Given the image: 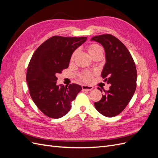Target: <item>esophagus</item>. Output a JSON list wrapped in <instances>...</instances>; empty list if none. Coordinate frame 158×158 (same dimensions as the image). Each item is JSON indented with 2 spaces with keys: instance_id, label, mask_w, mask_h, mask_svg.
<instances>
[{
  "instance_id": "esophagus-1",
  "label": "esophagus",
  "mask_w": 158,
  "mask_h": 158,
  "mask_svg": "<svg viewBox=\"0 0 158 158\" xmlns=\"http://www.w3.org/2000/svg\"><path fill=\"white\" fill-rule=\"evenodd\" d=\"M82 88L83 91H89L93 89V86H92V85H88L84 84L82 85Z\"/></svg>"
}]
</instances>
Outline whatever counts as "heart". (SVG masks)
<instances>
[{"label": "heart", "instance_id": "b5f03b06", "mask_svg": "<svg viewBox=\"0 0 158 158\" xmlns=\"http://www.w3.org/2000/svg\"><path fill=\"white\" fill-rule=\"evenodd\" d=\"M87 50L89 52V54L92 57L97 54H99V53L102 54L103 53L102 47L100 46L98 44H92L89 45L87 47ZM76 53H77V52L74 51L73 53L72 54L71 57H70L71 61H73L74 60ZM92 76H93L92 73H90V72H85V73H84L82 74V76H81V78H82V80L85 81V82H89V81L92 78Z\"/></svg>", "mask_w": 158, "mask_h": 158}]
</instances>
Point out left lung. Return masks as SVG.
<instances>
[{
  "label": "left lung",
  "instance_id": "obj_1",
  "mask_svg": "<svg viewBox=\"0 0 158 158\" xmlns=\"http://www.w3.org/2000/svg\"><path fill=\"white\" fill-rule=\"evenodd\" d=\"M91 40L99 43L106 51V63L101 74L105 82L110 84L109 89L104 90L102 98L94 106L103 115L113 117L125 109L135 92L136 65L125 45L114 36L103 34L94 36Z\"/></svg>",
  "mask_w": 158,
  "mask_h": 158
}]
</instances>
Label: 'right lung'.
I'll use <instances>...</instances> for the list:
<instances>
[{
	"label": "right lung",
	"mask_w": 158,
	"mask_h": 158,
	"mask_svg": "<svg viewBox=\"0 0 158 158\" xmlns=\"http://www.w3.org/2000/svg\"><path fill=\"white\" fill-rule=\"evenodd\" d=\"M86 40V37H51L32 55L26 81L33 102L46 116L59 118L65 115L82 90L76 84L57 85L56 75L69 67L72 54Z\"/></svg>",
	"instance_id": "obj_1"
}]
</instances>
